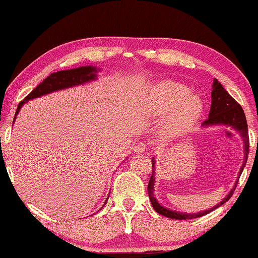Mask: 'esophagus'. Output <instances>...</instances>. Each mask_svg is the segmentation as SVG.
<instances>
[{
    "label": "esophagus",
    "instance_id": "esophagus-1",
    "mask_svg": "<svg viewBox=\"0 0 258 258\" xmlns=\"http://www.w3.org/2000/svg\"><path fill=\"white\" fill-rule=\"evenodd\" d=\"M147 144L144 143V142H139V143H137L135 146V152L136 153H143V152H146L147 150Z\"/></svg>",
    "mask_w": 258,
    "mask_h": 258
}]
</instances>
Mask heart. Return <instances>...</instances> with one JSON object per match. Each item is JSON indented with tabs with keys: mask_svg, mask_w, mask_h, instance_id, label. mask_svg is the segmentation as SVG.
I'll use <instances>...</instances> for the list:
<instances>
[{
	"mask_svg": "<svg viewBox=\"0 0 258 258\" xmlns=\"http://www.w3.org/2000/svg\"><path fill=\"white\" fill-rule=\"evenodd\" d=\"M203 103L199 96L190 93L189 87L174 81H162L152 92L148 111L152 116L170 112L165 122L167 135L174 136L186 131L199 117Z\"/></svg>",
	"mask_w": 258,
	"mask_h": 258,
	"instance_id": "b5f03b06",
	"label": "heart"
}]
</instances>
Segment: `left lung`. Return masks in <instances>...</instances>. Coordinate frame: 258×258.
Here are the masks:
<instances>
[{
	"instance_id": "1",
	"label": "left lung",
	"mask_w": 258,
	"mask_h": 258,
	"mask_svg": "<svg viewBox=\"0 0 258 258\" xmlns=\"http://www.w3.org/2000/svg\"><path fill=\"white\" fill-rule=\"evenodd\" d=\"M211 108H210L209 117L203 122L201 127H210V126H227L233 128L240 135L244 142V161L239 171L238 179H236L235 184H234L233 189L227 194V197L223 200L220 201L217 205L212 206L211 209L205 210V211L195 212V214H186V212L180 211H173V210L164 207L161 204L156 200L155 195H154V186H155V158L152 159L153 164V173L149 179V184H148V194H149V199L152 201V205L156 212L162 216H166L168 218H173V220H191V218H198L201 216H205L210 214L211 211L223 205L230 199L233 195V191L235 190V186L238 184V180L240 178V174L244 170L245 165L247 161L248 155V136H247V122L246 117H245L244 110L240 106V104L236 103V100L230 96L228 92L224 90L223 86L217 81V79L214 80L212 84V92H211Z\"/></svg>"
}]
</instances>
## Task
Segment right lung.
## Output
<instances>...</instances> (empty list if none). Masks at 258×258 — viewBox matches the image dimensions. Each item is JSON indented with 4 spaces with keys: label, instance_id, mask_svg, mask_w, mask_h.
<instances>
[{
    "label": "right lung",
    "instance_id": "1",
    "mask_svg": "<svg viewBox=\"0 0 258 258\" xmlns=\"http://www.w3.org/2000/svg\"><path fill=\"white\" fill-rule=\"evenodd\" d=\"M98 72H100V70L97 69V67L86 65V67L75 68V69L70 70H61V72L51 74L48 78L44 79L43 81L31 92V93H29L28 96L19 103L16 111V116H14V121H16L17 115L19 114V110L22 109V106L24 105L26 102H29V100L46 96V94L53 93V92L67 90V88H72L75 87V86L85 85L87 84V82L94 81V80H97V73ZM105 204L106 201L104 203V205Z\"/></svg>",
    "mask_w": 258,
    "mask_h": 258
}]
</instances>
